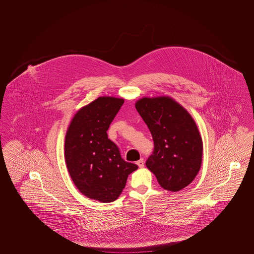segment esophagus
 Wrapping results in <instances>:
<instances>
[{"mask_svg": "<svg viewBox=\"0 0 254 254\" xmlns=\"http://www.w3.org/2000/svg\"><path fill=\"white\" fill-rule=\"evenodd\" d=\"M136 164L138 165V167H139V168H143V167L145 166V162H144V159H141V160L137 161V163H136Z\"/></svg>", "mask_w": 254, "mask_h": 254, "instance_id": "obj_1", "label": "esophagus"}]
</instances>
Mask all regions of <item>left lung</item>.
<instances>
[{
  "label": "left lung",
  "instance_id": "1",
  "mask_svg": "<svg viewBox=\"0 0 254 254\" xmlns=\"http://www.w3.org/2000/svg\"><path fill=\"white\" fill-rule=\"evenodd\" d=\"M135 107L154 142L153 152L145 162L147 169L165 190H181L201 168L203 142L195 122L169 97L143 98Z\"/></svg>",
  "mask_w": 254,
  "mask_h": 254
}]
</instances>
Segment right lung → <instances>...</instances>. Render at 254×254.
I'll return each mask as SVG.
<instances>
[{"mask_svg": "<svg viewBox=\"0 0 254 254\" xmlns=\"http://www.w3.org/2000/svg\"><path fill=\"white\" fill-rule=\"evenodd\" d=\"M123 104V99L99 97L76 113L65 135L64 158L75 186L86 197L104 203L115 201L128 174L138 169L122 158L118 145L108 138Z\"/></svg>", "mask_w": 254, "mask_h": 254, "instance_id": "add662e5", "label": "right lung"}]
</instances>
